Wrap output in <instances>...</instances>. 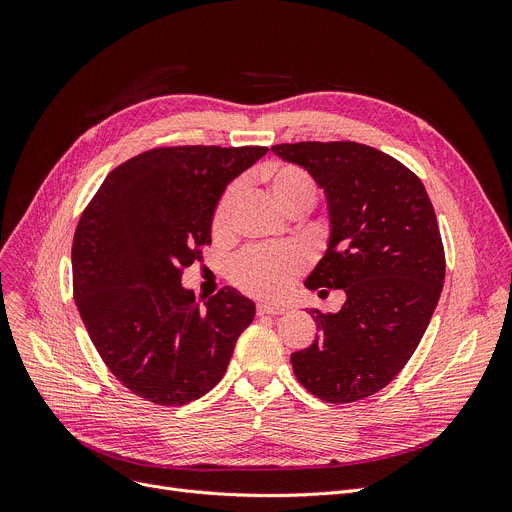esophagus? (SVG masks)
I'll return each mask as SVG.
<instances>
[{"instance_id": "1", "label": "esophagus", "mask_w": 512, "mask_h": 512, "mask_svg": "<svg viewBox=\"0 0 512 512\" xmlns=\"http://www.w3.org/2000/svg\"><path fill=\"white\" fill-rule=\"evenodd\" d=\"M286 309L282 305H272V303H259L257 313L259 315H282Z\"/></svg>"}]
</instances>
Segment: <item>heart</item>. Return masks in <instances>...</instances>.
Masks as SVG:
<instances>
[{"mask_svg": "<svg viewBox=\"0 0 512 512\" xmlns=\"http://www.w3.org/2000/svg\"><path fill=\"white\" fill-rule=\"evenodd\" d=\"M261 180L270 188L274 201L286 211H307L315 197L317 188L307 172L290 164H267L261 168ZM238 195V186H230L215 205L211 218L213 236H226L230 230V215ZM305 265V255L294 245L259 247L238 255L232 263V282L249 294L265 299H278L290 288L294 276Z\"/></svg>", "mask_w": 512, "mask_h": 512, "instance_id": "heart-1", "label": "heart"}]
</instances>
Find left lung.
<instances>
[{
  "label": "left lung",
  "mask_w": 512,
  "mask_h": 512,
  "mask_svg": "<svg viewBox=\"0 0 512 512\" xmlns=\"http://www.w3.org/2000/svg\"><path fill=\"white\" fill-rule=\"evenodd\" d=\"M272 151L324 191L330 238L305 280L338 313L311 309L319 334L290 355L297 380L326 402H355L388 386L407 365L434 315L446 259L423 182L398 159L353 141L284 143Z\"/></svg>",
  "instance_id": "1"
}]
</instances>
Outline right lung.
Segmentation results:
<instances>
[{
  "label": "right lung",
  "mask_w": 512,
  "mask_h": 512,
  "mask_svg": "<svg viewBox=\"0 0 512 512\" xmlns=\"http://www.w3.org/2000/svg\"><path fill=\"white\" fill-rule=\"evenodd\" d=\"M265 147H159L112 170L72 242L74 301L103 363L137 396L180 407L228 369L255 303L230 286L197 303L182 270L211 245L226 186Z\"/></svg>",
  "instance_id": "obj_1"
}]
</instances>
